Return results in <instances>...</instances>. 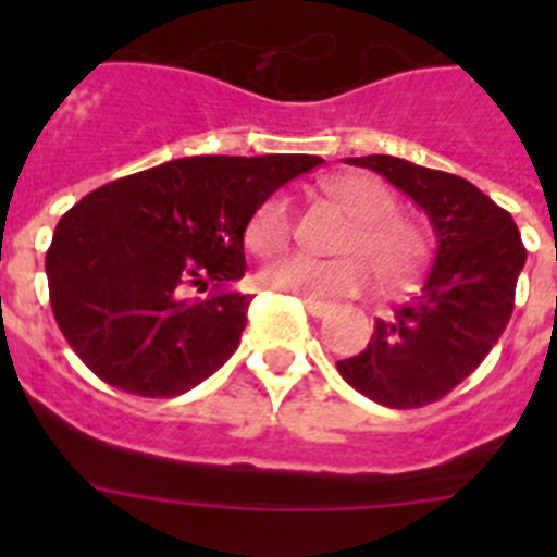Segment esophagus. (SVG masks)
Listing matches in <instances>:
<instances>
[{"label":"esophagus","mask_w":557,"mask_h":557,"mask_svg":"<svg viewBox=\"0 0 557 557\" xmlns=\"http://www.w3.org/2000/svg\"><path fill=\"white\" fill-rule=\"evenodd\" d=\"M304 307H307V312L314 314V318H323V314L332 312V304L321 301V298H304Z\"/></svg>","instance_id":"1"}]
</instances>
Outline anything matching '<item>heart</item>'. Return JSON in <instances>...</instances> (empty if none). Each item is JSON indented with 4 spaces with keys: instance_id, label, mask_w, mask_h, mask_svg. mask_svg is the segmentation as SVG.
Instances as JSON below:
<instances>
[{
    "instance_id": "1",
    "label": "heart",
    "mask_w": 557,
    "mask_h": 557,
    "mask_svg": "<svg viewBox=\"0 0 557 557\" xmlns=\"http://www.w3.org/2000/svg\"><path fill=\"white\" fill-rule=\"evenodd\" d=\"M323 189L354 220L339 243V253L346 256L332 262L304 253L282 256L259 270V284L275 293L332 298L359 293L371 282V270L387 289L410 282L424 259V243L410 225L393 218L396 203L391 191L368 175L332 178ZM289 228V200L284 195H270L248 220L245 243L259 256L275 253L287 245Z\"/></svg>"
}]
</instances>
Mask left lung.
Returning a JSON list of instances; mask_svg holds the SVG:
<instances>
[{"instance_id":"8db88e82","label":"left lung","mask_w":557,"mask_h":557,"mask_svg":"<svg viewBox=\"0 0 557 557\" xmlns=\"http://www.w3.org/2000/svg\"><path fill=\"white\" fill-rule=\"evenodd\" d=\"M346 161L385 175L421 206L437 248L418 295L376 321L366 351L339 359L337 371L376 405H432L471 376L502 337L528 250L508 211L460 175L396 156Z\"/></svg>"}]
</instances>
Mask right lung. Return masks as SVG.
<instances>
[{
	"instance_id": "obj_1",
	"label": "right lung",
	"mask_w": 557,
	"mask_h": 557,
	"mask_svg": "<svg viewBox=\"0 0 557 557\" xmlns=\"http://www.w3.org/2000/svg\"><path fill=\"white\" fill-rule=\"evenodd\" d=\"M321 156H191L88 191L47 250L49 304L77 357L145 398L191 391L228 362L248 323L245 228ZM206 292L191 299L188 289Z\"/></svg>"
}]
</instances>
